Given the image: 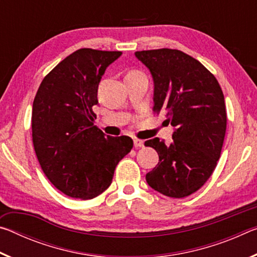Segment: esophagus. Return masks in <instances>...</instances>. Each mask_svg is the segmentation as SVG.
Returning a JSON list of instances; mask_svg holds the SVG:
<instances>
[{
    "label": "esophagus",
    "mask_w": 257,
    "mask_h": 257,
    "mask_svg": "<svg viewBox=\"0 0 257 257\" xmlns=\"http://www.w3.org/2000/svg\"><path fill=\"white\" fill-rule=\"evenodd\" d=\"M134 146L136 147V149H138V147H143L144 146V142L141 141V139H134Z\"/></svg>",
    "instance_id": "esophagus-1"
}]
</instances>
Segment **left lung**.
Instances as JSON below:
<instances>
[{"instance_id":"8db88e82","label":"left lung","mask_w":257,"mask_h":257,"mask_svg":"<svg viewBox=\"0 0 257 257\" xmlns=\"http://www.w3.org/2000/svg\"><path fill=\"white\" fill-rule=\"evenodd\" d=\"M135 55L153 77V112L163 113L176 128L170 145L158 137L145 142L159 154L146 181L165 196H189L205 184L220 159L227 129L222 89L199 61L179 50L138 51Z\"/></svg>"}]
</instances>
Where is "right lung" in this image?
<instances>
[{"mask_svg":"<svg viewBox=\"0 0 257 257\" xmlns=\"http://www.w3.org/2000/svg\"><path fill=\"white\" fill-rule=\"evenodd\" d=\"M119 51L80 49L47 73L34 98V150L55 188L92 199L111 185L116 164L132 151L128 136H105L94 124L97 88Z\"/></svg>","mask_w":257,"mask_h":257,"instance_id":"right-lung-1","label":"right lung"}]
</instances>
